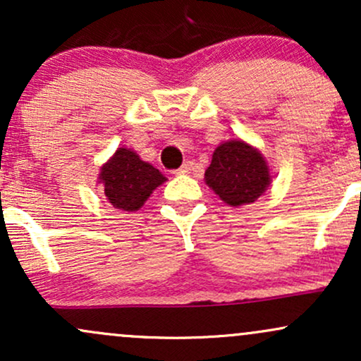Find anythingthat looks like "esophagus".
Returning a JSON list of instances; mask_svg holds the SVG:
<instances>
[{"label": "esophagus", "mask_w": 361, "mask_h": 361, "mask_svg": "<svg viewBox=\"0 0 361 361\" xmlns=\"http://www.w3.org/2000/svg\"><path fill=\"white\" fill-rule=\"evenodd\" d=\"M192 168H193V163L192 161H186V163L183 164V166H181L180 169H178V175H188L190 171H192Z\"/></svg>", "instance_id": "1"}]
</instances>
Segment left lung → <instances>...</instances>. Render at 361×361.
Returning a JSON list of instances; mask_svg holds the SVG:
<instances>
[{
	"mask_svg": "<svg viewBox=\"0 0 361 361\" xmlns=\"http://www.w3.org/2000/svg\"><path fill=\"white\" fill-rule=\"evenodd\" d=\"M205 183L227 205H250L270 186V168L258 149L239 139L227 140L214 151Z\"/></svg>",
	"mask_w": 361,
	"mask_h": 361,
	"instance_id": "8db88e82",
	"label": "left lung"
}]
</instances>
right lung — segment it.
Returning <instances> with one entry per match:
<instances>
[{"mask_svg":"<svg viewBox=\"0 0 361 361\" xmlns=\"http://www.w3.org/2000/svg\"><path fill=\"white\" fill-rule=\"evenodd\" d=\"M100 181L105 186L106 200L115 209L135 212L166 178L132 149L118 147L102 166Z\"/></svg>","mask_w":361,"mask_h":361,"instance_id":"add662e5","label":"right lung"}]
</instances>
